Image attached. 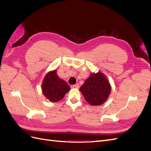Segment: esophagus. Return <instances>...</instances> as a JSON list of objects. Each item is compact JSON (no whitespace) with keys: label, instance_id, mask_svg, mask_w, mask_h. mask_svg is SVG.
Wrapping results in <instances>:
<instances>
[{"label":"esophagus","instance_id":"1","mask_svg":"<svg viewBox=\"0 0 151 151\" xmlns=\"http://www.w3.org/2000/svg\"><path fill=\"white\" fill-rule=\"evenodd\" d=\"M79 87V85L78 84H76L75 85H72L71 86V88H76V89H78Z\"/></svg>","mask_w":151,"mask_h":151}]
</instances>
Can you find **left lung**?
Instances as JSON below:
<instances>
[{
  "mask_svg": "<svg viewBox=\"0 0 151 151\" xmlns=\"http://www.w3.org/2000/svg\"><path fill=\"white\" fill-rule=\"evenodd\" d=\"M111 88L109 81L102 72L91 73L80 91L86 101L92 106H98L106 101Z\"/></svg>",
  "mask_w": 151,
  "mask_h": 151,
  "instance_id": "obj_1",
  "label": "left lung"
}]
</instances>
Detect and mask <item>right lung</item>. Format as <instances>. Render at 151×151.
Here are the masks:
<instances>
[{
    "mask_svg": "<svg viewBox=\"0 0 151 151\" xmlns=\"http://www.w3.org/2000/svg\"><path fill=\"white\" fill-rule=\"evenodd\" d=\"M44 96L52 102H58L64 97L70 88L66 82L57 74V70L48 72L44 77L42 85Z\"/></svg>",
    "mask_w": 151,
    "mask_h": 151,
    "instance_id": "right-lung-1",
    "label": "right lung"
}]
</instances>
